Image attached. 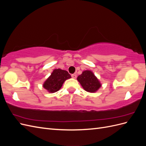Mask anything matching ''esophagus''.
I'll return each mask as SVG.
<instances>
[{"label": "esophagus", "instance_id": "esophagus-1", "mask_svg": "<svg viewBox=\"0 0 146 146\" xmlns=\"http://www.w3.org/2000/svg\"><path fill=\"white\" fill-rule=\"evenodd\" d=\"M71 77H72L73 78H76V77H77V75H76V74H72V75H71Z\"/></svg>", "mask_w": 146, "mask_h": 146}]
</instances>
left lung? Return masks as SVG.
Segmentation results:
<instances>
[{
  "label": "left lung",
  "instance_id": "left-lung-1",
  "mask_svg": "<svg viewBox=\"0 0 146 146\" xmlns=\"http://www.w3.org/2000/svg\"><path fill=\"white\" fill-rule=\"evenodd\" d=\"M77 80L81 84L85 91L90 92H95L101 87V84L91 70H85L77 77Z\"/></svg>",
  "mask_w": 146,
  "mask_h": 146
}]
</instances>
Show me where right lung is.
I'll list each match as a JSON object with an SVG mask.
<instances>
[{"label": "right lung", "instance_id": "1", "mask_svg": "<svg viewBox=\"0 0 146 146\" xmlns=\"http://www.w3.org/2000/svg\"><path fill=\"white\" fill-rule=\"evenodd\" d=\"M71 78L68 71L60 69H56L43 84V87L48 92H55L58 91L62 86L63 83L67 79Z\"/></svg>", "mask_w": 146, "mask_h": 146}]
</instances>
